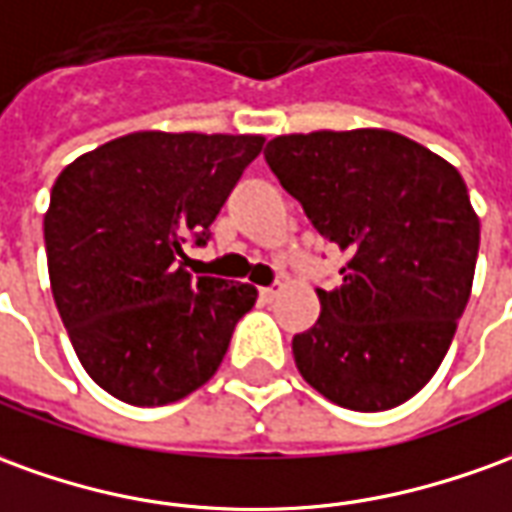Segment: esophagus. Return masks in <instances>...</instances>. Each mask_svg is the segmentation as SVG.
<instances>
[{
	"instance_id": "34e87169",
	"label": "esophagus",
	"mask_w": 512,
	"mask_h": 512,
	"mask_svg": "<svg viewBox=\"0 0 512 512\" xmlns=\"http://www.w3.org/2000/svg\"><path fill=\"white\" fill-rule=\"evenodd\" d=\"M277 293H280V282H277V285H268V288H260V299H263V302H271Z\"/></svg>"
}]
</instances>
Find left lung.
I'll return each instance as SVG.
<instances>
[{
	"label": "left lung",
	"instance_id": "left-lung-1",
	"mask_svg": "<svg viewBox=\"0 0 512 512\" xmlns=\"http://www.w3.org/2000/svg\"><path fill=\"white\" fill-rule=\"evenodd\" d=\"M268 169L321 238L349 255L341 285L293 335L307 385L377 413L416 396L455 338L480 252V219L460 171L391 130L280 135Z\"/></svg>",
	"mask_w": 512,
	"mask_h": 512
}]
</instances>
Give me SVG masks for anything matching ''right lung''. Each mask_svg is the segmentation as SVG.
<instances>
[{
	"instance_id": "obj_1",
	"label": "right lung",
	"mask_w": 512,
	"mask_h": 512,
	"mask_svg": "<svg viewBox=\"0 0 512 512\" xmlns=\"http://www.w3.org/2000/svg\"><path fill=\"white\" fill-rule=\"evenodd\" d=\"M263 141L132 132L60 171L44 216L52 296L82 368L110 396L169 405L219 371L257 291L194 280L182 244H207Z\"/></svg>"
}]
</instances>
